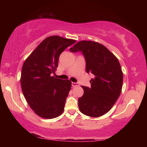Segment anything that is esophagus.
<instances>
[{
  "label": "esophagus",
  "instance_id": "esophagus-1",
  "mask_svg": "<svg viewBox=\"0 0 147 147\" xmlns=\"http://www.w3.org/2000/svg\"><path fill=\"white\" fill-rule=\"evenodd\" d=\"M72 86L73 87H77L78 86V84L76 82H72Z\"/></svg>",
  "mask_w": 147,
  "mask_h": 147
}]
</instances>
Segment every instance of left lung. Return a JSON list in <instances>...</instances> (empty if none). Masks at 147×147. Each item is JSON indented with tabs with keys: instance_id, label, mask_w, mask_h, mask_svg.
Returning a JSON list of instances; mask_svg holds the SVG:
<instances>
[{
	"instance_id": "obj_1",
	"label": "left lung",
	"mask_w": 147,
	"mask_h": 147,
	"mask_svg": "<svg viewBox=\"0 0 147 147\" xmlns=\"http://www.w3.org/2000/svg\"><path fill=\"white\" fill-rule=\"evenodd\" d=\"M69 51L82 52L85 57L86 72L94 76L91 87L82 86L84 94L78 98L80 111L91 117H98L110 110L120 96L123 73L118 59L102 45L81 41Z\"/></svg>"
}]
</instances>
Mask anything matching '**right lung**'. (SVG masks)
I'll return each mask as SVG.
<instances>
[{
	"mask_svg": "<svg viewBox=\"0 0 147 147\" xmlns=\"http://www.w3.org/2000/svg\"><path fill=\"white\" fill-rule=\"evenodd\" d=\"M75 42L58 36L48 37L24 62L21 76L22 91L30 107L42 118H56L64 110L71 82L56 78L51 74L58 67L62 52Z\"/></svg>",
	"mask_w": 147,
	"mask_h": 147,
	"instance_id": "obj_1",
	"label": "right lung"
}]
</instances>
